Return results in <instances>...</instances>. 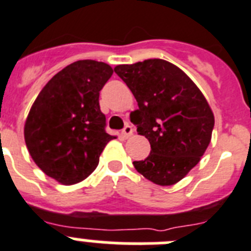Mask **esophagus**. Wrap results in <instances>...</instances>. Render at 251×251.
<instances>
[{
	"instance_id": "34e87169",
	"label": "esophagus",
	"mask_w": 251,
	"mask_h": 251,
	"mask_svg": "<svg viewBox=\"0 0 251 251\" xmlns=\"http://www.w3.org/2000/svg\"><path fill=\"white\" fill-rule=\"evenodd\" d=\"M121 135H123V137H125V139H128V137L132 135V127H131L130 125H126L125 127H124V130L121 131Z\"/></svg>"
}]
</instances>
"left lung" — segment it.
<instances>
[{
  "label": "left lung",
  "instance_id": "obj_1",
  "mask_svg": "<svg viewBox=\"0 0 251 251\" xmlns=\"http://www.w3.org/2000/svg\"><path fill=\"white\" fill-rule=\"evenodd\" d=\"M114 70L139 105L131 112V123L151 145L145 160L134 161L135 169L161 186L179 182L211 140L215 120L206 99L182 70L161 58Z\"/></svg>",
  "mask_w": 251,
  "mask_h": 251
}]
</instances>
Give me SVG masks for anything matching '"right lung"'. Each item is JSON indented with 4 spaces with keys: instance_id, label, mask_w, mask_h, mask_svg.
Returning <instances> with one entry per match:
<instances>
[{
    "instance_id": "add662e5",
    "label": "right lung",
    "mask_w": 251,
    "mask_h": 251,
    "mask_svg": "<svg viewBox=\"0 0 251 251\" xmlns=\"http://www.w3.org/2000/svg\"><path fill=\"white\" fill-rule=\"evenodd\" d=\"M112 67L80 60L57 72L41 90L25 123L31 157L47 176L64 185L82 181L98 168L110 140L99 96Z\"/></svg>"
}]
</instances>
